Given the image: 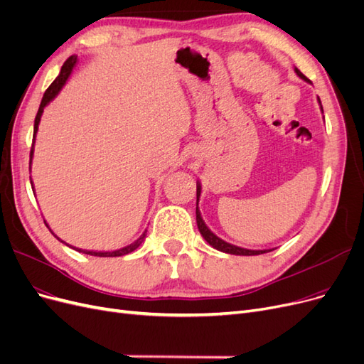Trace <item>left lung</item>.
<instances>
[{"mask_svg":"<svg viewBox=\"0 0 364 364\" xmlns=\"http://www.w3.org/2000/svg\"><path fill=\"white\" fill-rule=\"evenodd\" d=\"M295 73H297L303 80H306V82H309L311 84V80H309L299 69L297 67H295ZM318 102H319V105H321V100H319V97H318ZM321 111H322V106H321ZM324 112V111H322ZM199 196H200V184H199V181H196V223H198V230H199V232H200V235H203L204 238H205V241L207 243L211 246V247H214L216 250H220V252H223V253H230V255H243V257H252V255H261V253H267V252H272V250H274V249H265V250H250V249H243V247H238V246H234V245H231V243H226L225 240H222V238H219L216 234H213L210 230H208V226L205 225V222L203 220V218H200V211H199V208H198V203H199Z\"/></svg>","mask_w":364,"mask_h":364,"instance_id":"obj_1","label":"left lung"}]
</instances>
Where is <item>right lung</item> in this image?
Returning a JSON list of instances; mask_svg holds the SVG:
<instances>
[{
    "instance_id": "obj_1",
    "label": "right lung",
    "mask_w": 364,
    "mask_h": 364,
    "mask_svg": "<svg viewBox=\"0 0 364 364\" xmlns=\"http://www.w3.org/2000/svg\"><path fill=\"white\" fill-rule=\"evenodd\" d=\"M76 63H77V57L76 55H72V57H69L67 58V61L63 64V67H61V72H60V75H58V77L53 80V82L49 85V88L45 91V94H43V99H42V103H40V107H38V111H37V115H36V119H34V134H33V145H31V151H30V169H31V161H33V154H34V142H36V133H37V130H38V123H40V118H42V114H43V109H45V106L49 103V102H52L53 99H55V96L57 94L61 91V88L64 87V84L67 82V79H69V76H70V73H72V70H73V67L76 65ZM31 186H33V181H31ZM46 223V222H45ZM48 226V225H46ZM50 231V230H49ZM52 232V231H50ZM146 232V231H145ZM145 232L136 240V241H133L132 245H129V246H126V247H123V249H118V250H114V252H94V250H82V249H76V247H73V249H76L77 252H82V253H87V255H92V257H123V255H127V253H132L133 250H136L142 243H144V240H145ZM53 234V232H52ZM55 235V234H53ZM57 237V235H55ZM58 238V237H57ZM60 240V238H58ZM61 241V240H60ZM64 243V241H63ZM69 246V245H67Z\"/></svg>"
}]
</instances>
